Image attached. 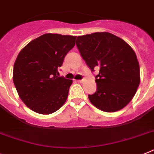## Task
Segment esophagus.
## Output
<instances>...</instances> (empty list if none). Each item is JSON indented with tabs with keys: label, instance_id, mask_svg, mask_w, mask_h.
<instances>
[{
	"label": "esophagus",
	"instance_id": "1",
	"mask_svg": "<svg viewBox=\"0 0 154 154\" xmlns=\"http://www.w3.org/2000/svg\"><path fill=\"white\" fill-rule=\"evenodd\" d=\"M76 82H78L79 83H82L83 82H84V80H83V79H82V80H77V81H76Z\"/></svg>",
	"mask_w": 154,
	"mask_h": 154
}]
</instances>
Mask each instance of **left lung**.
<instances>
[{
    "mask_svg": "<svg viewBox=\"0 0 154 154\" xmlns=\"http://www.w3.org/2000/svg\"><path fill=\"white\" fill-rule=\"evenodd\" d=\"M76 45L91 71L99 69L95 76L97 91L88 94L91 104L105 112L125 108L134 96L140 80L134 49L108 32L78 36Z\"/></svg>",
    "mask_w": 154,
    "mask_h": 154,
    "instance_id": "1",
    "label": "left lung"
}]
</instances>
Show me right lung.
I'll use <instances>...</instances> for the list:
<instances>
[{"label":"right lung","mask_w":154,"mask_h":154,"mask_svg":"<svg viewBox=\"0 0 154 154\" xmlns=\"http://www.w3.org/2000/svg\"><path fill=\"white\" fill-rule=\"evenodd\" d=\"M76 36L46 33L29 42L18 54L13 80L20 98L32 111L49 115L67 99L72 80L58 77Z\"/></svg>","instance_id":"add662e5"}]
</instances>
